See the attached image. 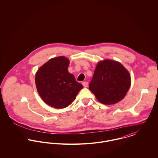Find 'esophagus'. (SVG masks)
Listing matches in <instances>:
<instances>
[{
	"label": "esophagus",
	"mask_w": 158,
	"mask_h": 158,
	"mask_svg": "<svg viewBox=\"0 0 158 158\" xmlns=\"http://www.w3.org/2000/svg\"><path fill=\"white\" fill-rule=\"evenodd\" d=\"M82 84H83V86L85 88H86V87L88 86V81H83V82L82 83Z\"/></svg>",
	"instance_id": "obj_1"
}]
</instances>
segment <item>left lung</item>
I'll list each match as a JSON object with an SVG mask.
<instances>
[{"instance_id": "obj_1", "label": "left lung", "mask_w": 158, "mask_h": 158, "mask_svg": "<svg viewBox=\"0 0 158 158\" xmlns=\"http://www.w3.org/2000/svg\"><path fill=\"white\" fill-rule=\"evenodd\" d=\"M131 77L122 64L106 60L98 63L89 83V89L103 104H115L126 95Z\"/></svg>"}]
</instances>
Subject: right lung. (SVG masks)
<instances>
[{
  "label": "right lung",
  "instance_id": "obj_1",
  "mask_svg": "<svg viewBox=\"0 0 158 158\" xmlns=\"http://www.w3.org/2000/svg\"><path fill=\"white\" fill-rule=\"evenodd\" d=\"M69 60L64 56L50 59L39 69L35 75L38 92L49 106L64 108L75 99L83 86L68 72Z\"/></svg>",
  "mask_w": 158,
  "mask_h": 158
}]
</instances>
